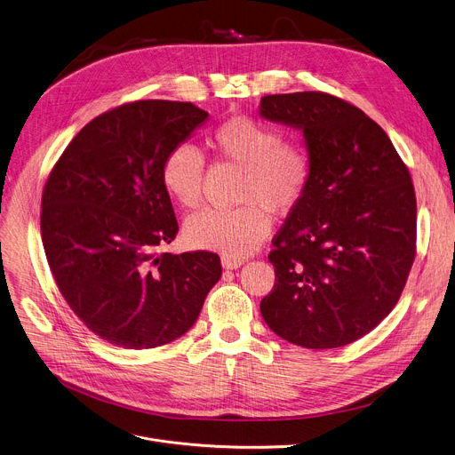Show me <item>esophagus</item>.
<instances>
[{
	"label": "esophagus",
	"mask_w": 455,
	"mask_h": 455,
	"mask_svg": "<svg viewBox=\"0 0 455 455\" xmlns=\"http://www.w3.org/2000/svg\"><path fill=\"white\" fill-rule=\"evenodd\" d=\"M221 265L225 267V268H237V267H241L243 265V259H237V258H230V256H223L221 258Z\"/></svg>",
	"instance_id": "esophagus-1"
}]
</instances>
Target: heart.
<instances>
[{
  "instance_id": "b5f03b06",
  "label": "heart",
  "mask_w": 455,
  "mask_h": 455,
  "mask_svg": "<svg viewBox=\"0 0 455 455\" xmlns=\"http://www.w3.org/2000/svg\"><path fill=\"white\" fill-rule=\"evenodd\" d=\"M283 133L259 120L235 115L208 137L214 154L243 170L235 208H204L185 223V237L196 249L230 258L252 252L270 234L267 212L282 218L304 199L311 183V159ZM204 159L188 144L173 146L163 159L161 180L166 194L183 208H196L203 196Z\"/></svg>"
}]
</instances>
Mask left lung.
Returning a JSON list of instances; mask_svg holds the SVG:
<instances>
[{"label":"left lung","instance_id":"left-lung-1","mask_svg":"<svg viewBox=\"0 0 455 455\" xmlns=\"http://www.w3.org/2000/svg\"><path fill=\"white\" fill-rule=\"evenodd\" d=\"M259 113L304 132L311 183L272 239L267 325L291 344L342 347L397 306L417 252L408 166L360 108L323 91L267 95Z\"/></svg>","mask_w":455,"mask_h":455}]
</instances>
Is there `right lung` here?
<instances>
[{
	"label": "right lung",
	"mask_w": 455,
	"mask_h": 455,
	"mask_svg": "<svg viewBox=\"0 0 455 455\" xmlns=\"http://www.w3.org/2000/svg\"><path fill=\"white\" fill-rule=\"evenodd\" d=\"M206 116L192 102L113 108L75 135L47 177L40 228L52 278L109 344L151 349L183 337L221 278L214 252L159 251L179 230L163 159Z\"/></svg>",
	"instance_id": "right-lung-1"
}]
</instances>
